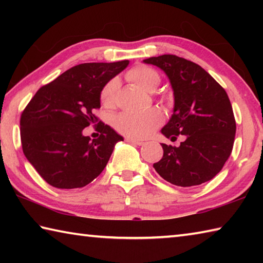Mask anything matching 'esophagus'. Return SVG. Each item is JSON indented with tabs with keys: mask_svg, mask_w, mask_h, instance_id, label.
<instances>
[{
	"mask_svg": "<svg viewBox=\"0 0 263 263\" xmlns=\"http://www.w3.org/2000/svg\"><path fill=\"white\" fill-rule=\"evenodd\" d=\"M125 141H126V142H130V144L139 145V146H141V145H144V144H145V142L142 141V140H137V139H133V138H125Z\"/></svg>",
	"mask_w": 263,
	"mask_h": 263,
	"instance_id": "esophagus-1",
	"label": "esophagus"
}]
</instances>
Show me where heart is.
<instances>
[{
    "label": "heart",
    "instance_id": "obj_1",
    "mask_svg": "<svg viewBox=\"0 0 263 263\" xmlns=\"http://www.w3.org/2000/svg\"><path fill=\"white\" fill-rule=\"evenodd\" d=\"M128 81L137 84L146 91H152L159 86L160 75L147 66H136L126 74ZM117 80H110L102 88L100 100L105 108L115 104ZM162 122V114L158 109L151 108L141 112H122L114 119V126L119 133L131 138H146Z\"/></svg>",
    "mask_w": 263,
    "mask_h": 263
}]
</instances>
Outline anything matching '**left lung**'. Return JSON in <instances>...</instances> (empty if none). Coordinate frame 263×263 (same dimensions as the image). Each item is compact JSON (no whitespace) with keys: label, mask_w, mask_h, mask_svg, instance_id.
Returning a JSON list of instances; mask_svg holds the SVG:
<instances>
[{"label":"left lung","mask_w":263,"mask_h":263,"mask_svg":"<svg viewBox=\"0 0 263 263\" xmlns=\"http://www.w3.org/2000/svg\"><path fill=\"white\" fill-rule=\"evenodd\" d=\"M161 68L174 91V112L161 130L179 147L161 144L163 157L153 167L169 183L202 184L221 171L233 148L235 119L225 89L195 62L173 54L144 60Z\"/></svg>","instance_id":"1"}]
</instances>
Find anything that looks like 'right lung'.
Returning a JSON list of instances; mask_svg holds the SVG:
<instances>
[{
    "mask_svg": "<svg viewBox=\"0 0 263 263\" xmlns=\"http://www.w3.org/2000/svg\"><path fill=\"white\" fill-rule=\"evenodd\" d=\"M127 65L128 60L74 66L39 89L23 110V153L48 184L82 188L103 172L123 137L101 121L96 140L83 136V130L99 122L94 112L101 108L102 88Z\"/></svg>",
    "mask_w": 263,
    "mask_h": 263,
    "instance_id": "1",
    "label": "right lung"
}]
</instances>
